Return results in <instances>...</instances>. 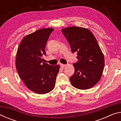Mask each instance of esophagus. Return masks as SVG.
<instances>
[{
	"label": "esophagus",
	"instance_id": "esophagus-1",
	"mask_svg": "<svg viewBox=\"0 0 121 121\" xmlns=\"http://www.w3.org/2000/svg\"><path fill=\"white\" fill-rule=\"evenodd\" d=\"M67 65H64V64H62V63H61L60 64V66L62 67V68H64V67H66Z\"/></svg>",
	"mask_w": 121,
	"mask_h": 121
}]
</instances>
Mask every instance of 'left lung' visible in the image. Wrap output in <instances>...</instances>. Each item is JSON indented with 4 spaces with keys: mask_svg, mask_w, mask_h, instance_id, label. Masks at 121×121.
<instances>
[{
    "mask_svg": "<svg viewBox=\"0 0 121 121\" xmlns=\"http://www.w3.org/2000/svg\"><path fill=\"white\" fill-rule=\"evenodd\" d=\"M73 53L76 52L78 61L73 64V75L70 79L73 87L86 90L94 86L101 78L105 59L93 34L86 28L70 26L63 28Z\"/></svg>",
    "mask_w": 121,
    "mask_h": 121,
    "instance_id": "obj_1",
    "label": "left lung"
}]
</instances>
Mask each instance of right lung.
Returning <instances> with one entry per match:
<instances>
[{
    "instance_id": "add662e5",
    "label": "right lung",
    "mask_w": 121,
    "mask_h": 121,
    "mask_svg": "<svg viewBox=\"0 0 121 121\" xmlns=\"http://www.w3.org/2000/svg\"><path fill=\"white\" fill-rule=\"evenodd\" d=\"M54 29L43 28L26 35L17 49L16 68L20 77L29 89L37 94H46L54 89L59 65L43 62L49 36Z\"/></svg>"
}]
</instances>
